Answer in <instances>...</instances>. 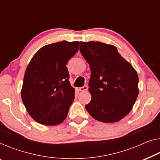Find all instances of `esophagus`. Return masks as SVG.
Instances as JSON below:
<instances>
[{
  "mask_svg": "<svg viewBox=\"0 0 160 160\" xmlns=\"http://www.w3.org/2000/svg\"><path fill=\"white\" fill-rule=\"evenodd\" d=\"M88 86H86V85H85V86L83 87H81V88H79V90L81 92H85L86 91V90H88Z\"/></svg>",
  "mask_w": 160,
  "mask_h": 160,
  "instance_id": "1",
  "label": "esophagus"
}]
</instances>
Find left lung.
Wrapping results in <instances>:
<instances>
[{"instance_id":"obj_1","label":"left lung","mask_w":160,"mask_h":160,"mask_svg":"<svg viewBox=\"0 0 160 160\" xmlns=\"http://www.w3.org/2000/svg\"><path fill=\"white\" fill-rule=\"evenodd\" d=\"M80 51L89 64L91 101L85 106L95 120L114 123L132 111L139 94V77L133 66L111 44L80 42Z\"/></svg>"}]
</instances>
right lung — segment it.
Here are the masks:
<instances>
[{"label":"right lung","mask_w":160,"mask_h":160,"mask_svg":"<svg viewBox=\"0 0 160 160\" xmlns=\"http://www.w3.org/2000/svg\"><path fill=\"white\" fill-rule=\"evenodd\" d=\"M79 42L45 45L26 70L21 95L28 113L37 122L55 126L67 118L75 98L66 65L79 49Z\"/></svg>","instance_id":"obj_1"}]
</instances>
